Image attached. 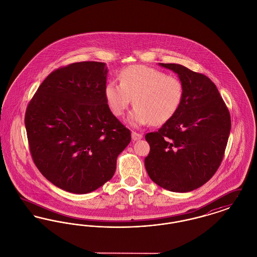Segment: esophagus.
I'll list each match as a JSON object with an SVG mask.
<instances>
[{"mask_svg": "<svg viewBox=\"0 0 257 257\" xmlns=\"http://www.w3.org/2000/svg\"><path fill=\"white\" fill-rule=\"evenodd\" d=\"M143 134H139V133H136V132H132V141L136 142V141H139L141 139H143Z\"/></svg>", "mask_w": 257, "mask_h": 257, "instance_id": "1", "label": "esophagus"}]
</instances>
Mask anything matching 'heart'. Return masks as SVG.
I'll list each match as a JSON object with an SVG mask.
<instances>
[{"mask_svg": "<svg viewBox=\"0 0 257 257\" xmlns=\"http://www.w3.org/2000/svg\"><path fill=\"white\" fill-rule=\"evenodd\" d=\"M118 78L119 84L109 82L105 86L106 102L115 116H121L133 99L134 110L127 121L136 128L168 122L183 103L185 87L176 76L146 65H131Z\"/></svg>", "mask_w": 257, "mask_h": 257, "instance_id": "obj_1", "label": "heart"}]
</instances>
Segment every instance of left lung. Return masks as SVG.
Listing matches in <instances>:
<instances>
[{
	"label": "left lung",
	"instance_id": "1",
	"mask_svg": "<svg viewBox=\"0 0 257 257\" xmlns=\"http://www.w3.org/2000/svg\"><path fill=\"white\" fill-rule=\"evenodd\" d=\"M178 75L185 95L176 114L157 132L146 135L145 159L154 183L187 193L206 183L219 169L231 128L230 114L216 85L181 64L159 63Z\"/></svg>",
	"mask_w": 257,
	"mask_h": 257
}]
</instances>
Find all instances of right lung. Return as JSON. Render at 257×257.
I'll list each match as a JSON object with an SVG mask.
<instances>
[{
	"label": "right lung",
	"mask_w": 257,
	"mask_h": 257,
	"mask_svg": "<svg viewBox=\"0 0 257 257\" xmlns=\"http://www.w3.org/2000/svg\"><path fill=\"white\" fill-rule=\"evenodd\" d=\"M108 67L82 61L48 75L30 101L25 126L39 171L61 190L87 194L111 179L131 132L104 94Z\"/></svg>",
	"instance_id": "obj_1"
}]
</instances>
